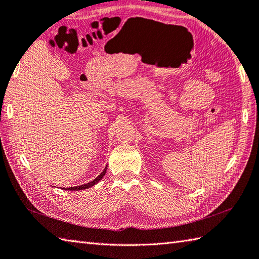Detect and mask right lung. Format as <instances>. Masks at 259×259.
<instances>
[{
	"label": "right lung",
	"instance_id": "1",
	"mask_svg": "<svg viewBox=\"0 0 259 259\" xmlns=\"http://www.w3.org/2000/svg\"><path fill=\"white\" fill-rule=\"evenodd\" d=\"M106 169H108V165L104 167V169H103L102 173H101L98 177H96V179H94L92 182H90V183H86V184H83V185H78V186H73V187H63V190H65V191H82V190L90 189V187H92L96 183H99V182L103 179V176L106 173Z\"/></svg>",
	"mask_w": 259,
	"mask_h": 259
}]
</instances>
